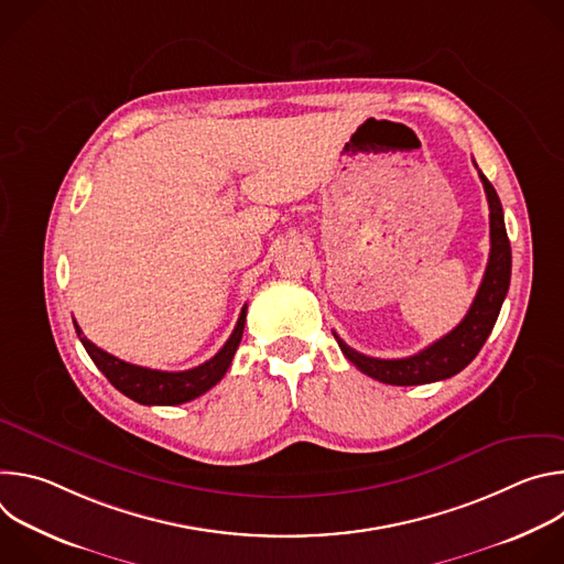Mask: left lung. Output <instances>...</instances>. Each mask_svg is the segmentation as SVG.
Segmentation results:
<instances>
[{"instance_id":"left-lung-1","label":"left lung","mask_w":564,"mask_h":564,"mask_svg":"<svg viewBox=\"0 0 564 564\" xmlns=\"http://www.w3.org/2000/svg\"><path fill=\"white\" fill-rule=\"evenodd\" d=\"M479 174L481 185H485L489 200V220H491V252L485 270V279L479 283V290L470 303V310L459 321V326L448 335L424 348L422 352L404 359H377L361 355L346 346L337 335V344L348 361H352L364 375L390 383V386H420L440 379H448L464 370L489 339L505 296L511 283V243L505 227L502 203L489 183V178Z\"/></svg>"}]
</instances>
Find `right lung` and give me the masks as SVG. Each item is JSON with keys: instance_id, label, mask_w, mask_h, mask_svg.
<instances>
[{"instance_id": "add662e5", "label": "right lung", "mask_w": 564, "mask_h": 564, "mask_svg": "<svg viewBox=\"0 0 564 564\" xmlns=\"http://www.w3.org/2000/svg\"><path fill=\"white\" fill-rule=\"evenodd\" d=\"M246 314H248V305H243V310H240L236 328L229 335V339L225 341V346L209 361H205L192 370H181V372L151 370V368H142V366L122 361V359L105 352L96 344H91L85 337V333L79 330L77 321H73V326H75V333H77L79 341H83L85 350L89 352L94 364L100 368V372L111 381L113 388H118L122 394H127L129 399L138 401V404H144V406H176V404H185V401L200 397L203 392H207L212 386H216L225 377L227 368L231 366L234 352L240 344V337H243Z\"/></svg>"}]
</instances>
